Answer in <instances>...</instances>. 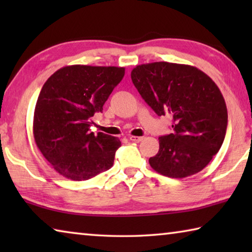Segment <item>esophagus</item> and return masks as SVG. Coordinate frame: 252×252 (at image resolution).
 I'll use <instances>...</instances> for the list:
<instances>
[{
  "instance_id": "34e87169",
  "label": "esophagus",
  "mask_w": 252,
  "mask_h": 252,
  "mask_svg": "<svg viewBox=\"0 0 252 252\" xmlns=\"http://www.w3.org/2000/svg\"><path fill=\"white\" fill-rule=\"evenodd\" d=\"M129 139L131 141H134V142H140L143 140V136H136V135H130Z\"/></svg>"
}]
</instances>
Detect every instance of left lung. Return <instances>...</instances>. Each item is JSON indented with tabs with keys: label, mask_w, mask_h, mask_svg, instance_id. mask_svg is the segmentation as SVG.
I'll return each instance as SVG.
<instances>
[{
	"label": "left lung",
	"mask_w": 252,
	"mask_h": 252,
	"mask_svg": "<svg viewBox=\"0 0 252 252\" xmlns=\"http://www.w3.org/2000/svg\"><path fill=\"white\" fill-rule=\"evenodd\" d=\"M131 79L158 116L173 119L174 132L159 138L151 168L176 179L206 168L222 146L228 125L224 99L210 76L192 65L153 62L136 65Z\"/></svg>",
	"instance_id": "1"
}]
</instances>
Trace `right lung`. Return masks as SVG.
Wrapping results in <instances>:
<instances>
[{
    "label": "right lung",
    "instance_id": "right-lung-1",
    "mask_svg": "<svg viewBox=\"0 0 252 252\" xmlns=\"http://www.w3.org/2000/svg\"><path fill=\"white\" fill-rule=\"evenodd\" d=\"M125 67L67 65L44 83L33 118L36 147L55 171L74 181L89 180L113 165L121 141L90 132L91 117L102 112Z\"/></svg>",
    "mask_w": 252,
    "mask_h": 252
}]
</instances>
